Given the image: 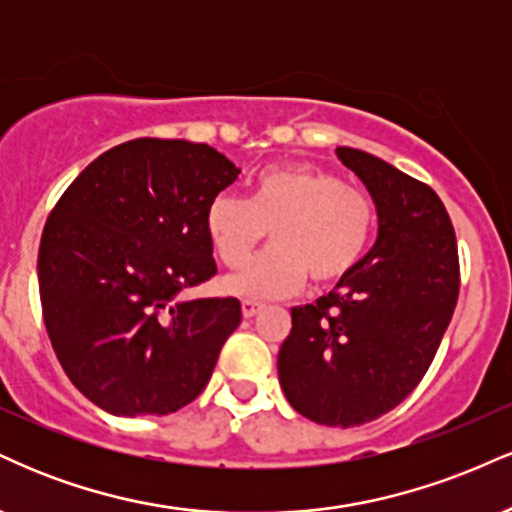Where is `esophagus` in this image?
Returning <instances> with one entry per match:
<instances>
[{"mask_svg":"<svg viewBox=\"0 0 512 512\" xmlns=\"http://www.w3.org/2000/svg\"><path fill=\"white\" fill-rule=\"evenodd\" d=\"M240 308H243V317H255L264 308V305L257 303V301H243Z\"/></svg>","mask_w":512,"mask_h":512,"instance_id":"34e87169","label":"esophagus"}]
</instances>
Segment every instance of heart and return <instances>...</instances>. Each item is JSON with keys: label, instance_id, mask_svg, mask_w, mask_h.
<instances>
[{"label": "heart", "instance_id": "obj_1", "mask_svg": "<svg viewBox=\"0 0 512 512\" xmlns=\"http://www.w3.org/2000/svg\"><path fill=\"white\" fill-rule=\"evenodd\" d=\"M207 236L226 267L248 262L269 228L272 248L226 276L223 291L267 301L344 279L375 231V204L361 187L313 166H276L252 182L250 199L221 192L207 207Z\"/></svg>", "mask_w": 512, "mask_h": 512}]
</instances>
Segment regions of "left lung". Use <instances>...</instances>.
Returning a JSON list of instances; mask_svg holds the SVG:
<instances>
[{"label": "left lung", "mask_w": 512, "mask_h": 512, "mask_svg": "<svg viewBox=\"0 0 512 512\" xmlns=\"http://www.w3.org/2000/svg\"><path fill=\"white\" fill-rule=\"evenodd\" d=\"M378 211V240L337 286L291 310L279 383L315 424H368L411 395L460 293L452 221L431 187L383 158L337 146Z\"/></svg>", "instance_id": "8db88e82"}]
</instances>
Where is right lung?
Returning a JSON list of instances; mask_svg holds the SVG:
<instances>
[{"label":"right lung","mask_w":512,"mask_h":512,"mask_svg":"<svg viewBox=\"0 0 512 512\" xmlns=\"http://www.w3.org/2000/svg\"><path fill=\"white\" fill-rule=\"evenodd\" d=\"M240 170L209 144L132 139L79 173L38 252L45 330L76 390L115 416L173 414L199 397L238 298L180 301L216 274L209 202Z\"/></svg>","instance_id":"obj_1"}]
</instances>
